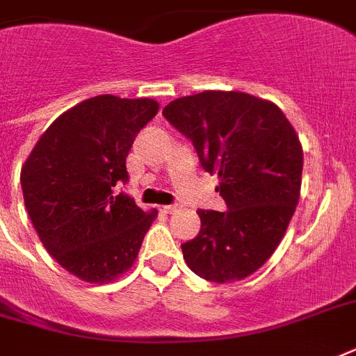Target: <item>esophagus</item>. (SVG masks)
Instances as JSON below:
<instances>
[{"mask_svg":"<svg viewBox=\"0 0 356 356\" xmlns=\"http://www.w3.org/2000/svg\"><path fill=\"white\" fill-rule=\"evenodd\" d=\"M159 211L164 212V214H173V212H177V205H161Z\"/></svg>","mask_w":356,"mask_h":356,"instance_id":"esophagus-1","label":"esophagus"}]
</instances>
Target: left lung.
<instances>
[{
    "label": "left lung",
    "instance_id": "left-lung-1",
    "mask_svg": "<svg viewBox=\"0 0 356 356\" xmlns=\"http://www.w3.org/2000/svg\"><path fill=\"white\" fill-rule=\"evenodd\" d=\"M162 114L192 140L227 203L225 212L197 211L201 231L181 245L184 260L207 281H242L273 254L296 212L303 173L298 133L275 103L245 92L179 97Z\"/></svg>",
    "mask_w": 356,
    "mask_h": 356
}]
</instances>
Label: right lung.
<instances>
[{
    "label": "right lung",
    "instance_id": "1",
    "mask_svg": "<svg viewBox=\"0 0 356 356\" xmlns=\"http://www.w3.org/2000/svg\"><path fill=\"white\" fill-rule=\"evenodd\" d=\"M159 113L155 99L111 94L63 113L25 159V209L47 253L85 282L105 284L131 270L156 211L114 192L127 183L125 159Z\"/></svg>",
    "mask_w": 356,
    "mask_h": 356
}]
</instances>
